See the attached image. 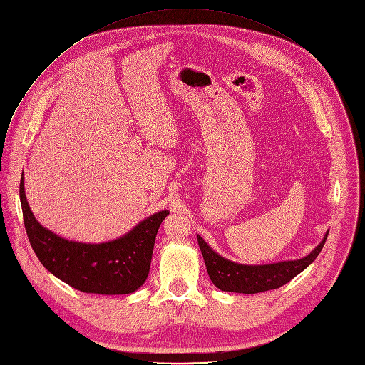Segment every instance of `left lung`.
I'll list each match as a JSON object with an SVG mask.
<instances>
[{"label": "left lung", "mask_w": 365, "mask_h": 365, "mask_svg": "<svg viewBox=\"0 0 365 365\" xmlns=\"http://www.w3.org/2000/svg\"><path fill=\"white\" fill-rule=\"evenodd\" d=\"M329 231L324 235L322 243L306 257L298 260H287L271 264H259V267H249L221 257L215 253L201 236H197V243L202 252L208 275L215 287L221 291L256 294L279 288L289 282L294 277L303 272L309 264L319 256L324 246Z\"/></svg>", "instance_id": "8db88e82"}]
</instances>
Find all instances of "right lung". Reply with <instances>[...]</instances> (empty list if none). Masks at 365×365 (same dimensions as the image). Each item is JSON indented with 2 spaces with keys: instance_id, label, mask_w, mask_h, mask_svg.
Masks as SVG:
<instances>
[{
  "instance_id": "right-lung-1",
  "label": "right lung",
  "mask_w": 365,
  "mask_h": 365,
  "mask_svg": "<svg viewBox=\"0 0 365 365\" xmlns=\"http://www.w3.org/2000/svg\"><path fill=\"white\" fill-rule=\"evenodd\" d=\"M20 201L26 233L41 263L61 281L91 294H130L145 282L158 227L169 215L160 211L120 239L90 245L65 240L42 227L27 204L23 178Z\"/></svg>"
}]
</instances>
